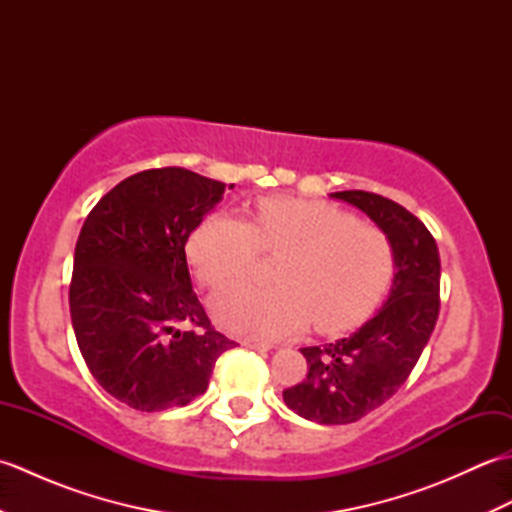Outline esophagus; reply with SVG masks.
Wrapping results in <instances>:
<instances>
[{
  "label": "esophagus",
  "instance_id": "34e87169",
  "mask_svg": "<svg viewBox=\"0 0 512 512\" xmlns=\"http://www.w3.org/2000/svg\"><path fill=\"white\" fill-rule=\"evenodd\" d=\"M242 345H244V347H248V350H259V352H266V350H270V343H266V341H259V339H244V341H242Z\"/></svg>",
  "mask_w": 512,
  "mask_h": 512
}]
</instances>
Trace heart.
<instances>
[{"label":"heart","mask_w":512,"mask_h":512,"mask_svg":"<svg viewBox=\"0 0 512 512\" xmlns=\"http://www.w3.org/2000/svg\"><path fill=\"white\" fill-rule=\"evenodd\" d=\"M257 250L284 253L273 273L277 286H233L211 301L215 321L237 334L286 339L310 321L321 334L345 332L372 312L391 277L387 237L314 200L262 198L250 222L217 213L187 244L206 288L242 279Z\"/></svg>","instance_id":"1"}]
</instances>
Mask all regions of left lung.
<instances>
[{
    "instance_id": "left-lung-1",
    "label": "left lung",
    "mask_w": 512,
    "mask_h": 512,
    "mask_svg": "<svg viewBox=\"0 0 512 512\" xmlns=\"http://www.w3.org/2000/svg\"><path fill=\"white\" fill-rule=\"evenodd\" d=\"M330 198L356 206L385 233L394 257L387 301L345 339L303 347L308 376L284 391L286 405L319 424L356 422L405 383L436 328L440 312V253L416 215L367 191Z\"/></svg>"
}]
</instances>
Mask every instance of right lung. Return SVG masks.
Here are the masks:
<instances>
[{"label": "right lung", "instance_id": "obj_1", "mask_svg": "<svg viewBox=\"0 0 512 512\" xmlns=\"http://www.w3.org/2000/svg\"><path fill=\"white\" fill-rule=\"evenodd\" d=\"M224 191L187 169H147L103 195L81 228L70 284L76 343L107 394L138 411L189 405L217 356L235 347L211 328L184 253Z\"/></svg>", "mask_w": 512, "mask_h": 512}]
</instances>
